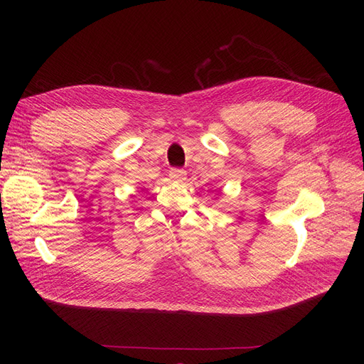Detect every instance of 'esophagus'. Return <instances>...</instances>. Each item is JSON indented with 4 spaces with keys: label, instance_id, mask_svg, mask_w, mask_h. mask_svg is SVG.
Instances as JSON below:
<instances>
[{
    "label": "esophagus",
    "instance_id": "esophagus-1",
    "mask_svg": "<svg viewBox=\"0 0 364 364\" xmlns=\"http://www.w3.org/2000/svg\"><path fill=\"white\" fill-rule=\"evenodd\" d=\"M168 176H170V179L174 182H183L186 178V171L182 168H171Z\"/></svg>",
    "mask_w": 364,
    "mask_h": 364
}]
</instances>
